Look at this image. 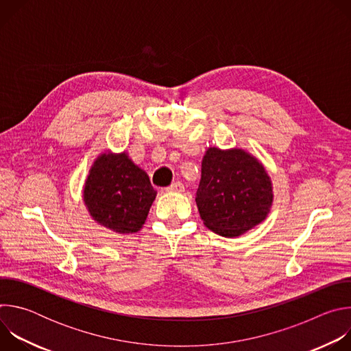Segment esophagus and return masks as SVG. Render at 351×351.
Instances as JSON below:
<instances>
[{
	"mask_svg": "<svg viewBox=\"0 0 351 351\" xmlns=\"http://www.w3.org/2000/svg\"><path fill=\"white\" fill-rule=\"evenodd\" d=\"M167 190H168V191H175V193H182V191L184 190V186H183V183H180V182H173Z\"/></svg>",
	"mask_w": 351,
	"mask_h": 351,
	"instance_id": "esophagus-1",
	"label": "esophagus"
}]
</instances>
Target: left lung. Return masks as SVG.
Listing matches in <instances>:
<instances>
[{"label":"left lung","mask_w":351,"mask_h":351,"mask_svg":"<svg viewBox=\"0 0 351 351\" xmlns=\"http://www.w3.org/2000/svg\"><path fill=\"white\" fill-rule=\"evenodd\" d=\"M272 184L264 167L243 149L211 147L202 165L195 195L204 225L223 237H237L265 219Z\"/></svg>","instance_id":"left-lung-1"}]
</instances>
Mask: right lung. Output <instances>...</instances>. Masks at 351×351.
Instances as JSON below:
<instances>
[{
    "instance_id": "obj_1",
    "label": "right lung",
    "mask_w": 351,
    "mask_h": 351,
    "mask_svg": "<svg viewBox=\"0 0 351 351\" xmlns=\"http://www.w3.org/2000/svg\"><path fill=\"white\" fill-rule=\"evenodd\" d=\"M156 195L147 173L125 153L99 156L83 191L94 221L118 233L140 230Z\"/></svg>"
}]
</instances>
